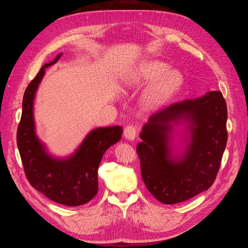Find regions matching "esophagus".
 Listing matches in <instances>:
<instances>
[{
    "instance_id": "obj_1",
    "label": "esophagus",
    "mask_w": 248,
    "mask_h": 248,
    "mask_svg": "<svg viewBox=\"0 0 248 248\" xmlns=\"http://www.w3.org/2000/svg\"><path fill=\"white\" fill-rule=\"evenodd\" d=\"M137 136H138V130L133 125H128V126L125 127V129H124L125 139L129 140H133L134 139L137 138Z\"/></svg>"
}]
</instances>
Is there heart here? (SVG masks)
Here are the masks:
<instances>
[{
	"mask_svg": "<svg viewBox=\"0 0 248 248\" xmlns=\"http://www.w3.org/2000/svg\"><path fill=\"white\" fill-rule=\"evenodd\" d=\"M145 94L147 106H157L167 100L170 94L181 85L182 74L177 69L169 68L166 63L158 60L144 61L131 69L125 78L127 89H134L152 81Z\"/></svg>",
	"mask_w": 248,
	"mask_h": 248,
	"instance_id": "1",
	"label": "heart"
}]
</instances>
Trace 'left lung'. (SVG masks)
<instances>
[{
  "mask_svg": "<svg viewBox=\"0 0 248 248\" xmlns=\"http://www.w3.org/2000/svg\"><path fill=\"white\" fill-rule=\"evenodd\" d=\"M227 119L219 91L170 104L149 118L137 152L142 180L157 201L178 204L209 189L227 146ZM181 124L186 125L180 136L185 146L176 150L174 126Z\"/></svg>",
  "mask_w": 248,
  "mask_h": 248,
  "instance_id": "8db88e82",
  "label": "left lung"
}]
</instances>
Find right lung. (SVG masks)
<instances>
[{
  "instance_id": "right-lung-1",
  "label": "right lung",
  "mask_w": 248,
  "mask_h": 248,
  "mask_svg": "<svg viewBox=\"0 0 248 248\" xmlns=\"http://www.w3.org/2000/svg\"><path fill=\"white\" fill-rule=\"evenodd\" d=\"M44 64L27 87L16 140L25 174L36 190L58 204L69 207L84 205L98 191L97 170L103 154L122 138L121 126L98 127L90 131L79 147L68 157L59 158L48 153L38 139L34 121V99L46 68L62 57Z\"/></svg>"
}]
</instances>
